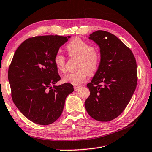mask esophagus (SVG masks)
I'll list each match as a JSON object with an SVG mask.
<instances>
[{
  "instance_id": "34e87169",
  "label": "esophagus",
  "mask_w": 152,
  "mask_h": 152,
  "mask_svg": "<svg viewBox=\"0 0 152 152\" xmlns=\"http://www.w3.org/2000/svg\"><path fill=\"white\" fill-rule=\"evenodd\" d=\"M80 88V86H74V90L77 91V90H78Z\"/></svg>"
}]
</instances>
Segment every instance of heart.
<instances>
[{
  "mask_svg": "<svg viewBox=\"0 0 152 152\" xmlns=\"http://www.w3.org/2000/svg\"><path fill=\"white\" fill-rule=\"evenodd\" d=\"M70 57H78L76 72L68 73L62 77V82L73 85H78L85 81L87 77L93 75L98 70L100 65V52L94 49L90 43L80 38H75L66 46ZM54 64L58 71L64 72L66 70V57L57 52L54 57Z\"/></svg>",
  "mask_w": 152,
  "mask_h": 152,
  "instance_id": "1",
  "label": "heart"
}]
</instances>
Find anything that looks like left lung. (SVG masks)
Here are the masks:
<instances>
[{"label":"left lung","mask_w":152,"mask_h":152,"mask_svg":"<svg viewBox=\"0 0 152 152\" xmlns=\"http://www.w3.org/2000/svg\"><path fill=\"white\" fill-rule=\"evenodd\" d=\"M100 48L101 62L92 82L85 107L91 117L109 122L128 106L137 82L136 60L128 46L112 33L97 30L89 37Z\"/></svg>","instance_id":"1"}]
</instances>
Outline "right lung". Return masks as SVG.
I'll return each mask as SVG.
<instances>
[{
	"label": "right lung",
	"instance_id": "1",
	"mask_svg": "<svg viewBox=\"0 0 152 152\" xmlns=\"http://www.w3.org/2000/svg\"><path fill=\"white\" fill-rule=\"evenodd\" d=\"M70 37L58 35L29 38L16 49L8 78L14 104L28 120L40 125L54 122L62 114L70 83L54 86L60 80L54 57Z\"/></svg>",
	"mask_w": 152,
	"mask_h": 152
}]
</instances>
